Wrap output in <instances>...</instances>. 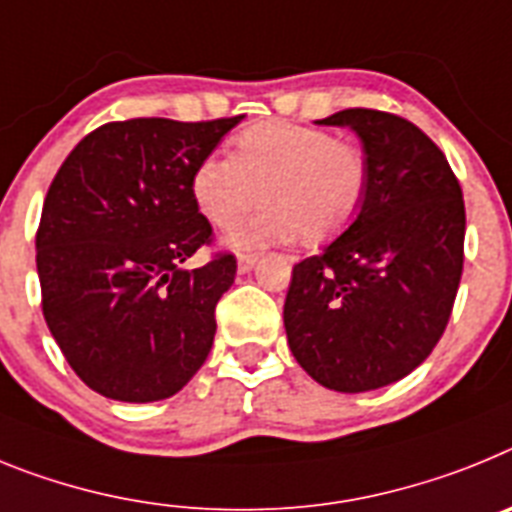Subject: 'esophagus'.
Masks as SVG:
<instances>
[{"label":"esophagus","instance_id":"34e87169","mask_svg":"<svg viewBox=\"0 0 512 512\" xmlns=\"http://www.w3.org/2000/svg\"><path fill=\"white\" fill-rule=\"evenodd\" d=\"M255 265H257V255H239V260H237L239 273H250Z\"/></svg>","mask_w":512,"mask_h":512}]
</instances>
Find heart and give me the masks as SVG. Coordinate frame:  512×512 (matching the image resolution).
<instances>
[{
	"label": "heart",
	"mask_w": 512,
	"mask_h": 512,
	"mask_svg": "<svg viewBox=\"0 0 512 512\" xmlns=\"http://www.w3.org/2000/svg\"><path fill=\"white\" fill-rule=\"evenodd\" d=\"M366 157L332 133L296 123L265 121L234 139L231 159H201L193 198L219 229H229L262 203L255 219L226 237L231 250L293 242H332L348 229L366 195Z\"/></svg>",
	"instance_id": "heart-1"
}]
</instances>
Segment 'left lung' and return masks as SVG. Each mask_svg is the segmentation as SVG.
<instances>
[{
    "label": "left lung",
    "mask_w": 512,
    "mask_h": 512,
    "mask_svg": "<svg viewBox=\"0 0 512 512\" xmlns=\"http://www.w3.org/2000/svg\"><path fill=\"white\" fill-rule=\"evenodd\" d=\"M317 123L361 139L366 195L322 255L293 265L283 324L311 379L361 394L404 379L441 340L464 270V198L415 123L366 108Z\"/></svg>",
    "instance_id": "obj_1"
}]
</instances>
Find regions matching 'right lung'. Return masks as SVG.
I'll use <instances>...</instances> for the list:
<instances>
[{"instance_id":"right-lung-1","label":"right lung","mask_w":512,"mask_h":512,"mask_svg":"<svg viewBox=\"0 0 512 512\" xmlns=\"http://www.w3.org/2000/svg\"><path fill=\"white\" fill-rule=\"evenodd\" d=\"M244 115L133 118L84 136L53 177L35 237L43 317L92 391L159 402L206 363L234 255L188 270L211 224L193 172Z\"/></svg>"}]
</instances>
